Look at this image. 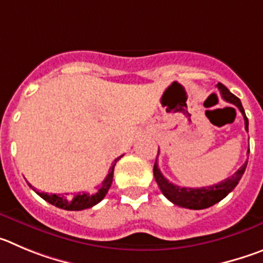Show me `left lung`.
<instances>
[{
	"mask_svg": "<svg viewBox=\"0 0 263 263\" xmlns=\"http://www.w3.org/2000/svg\"><path fill=\"white\" fill-rule=\"evenodd\" d=\"M216 86L220 90V93H221V97L226 99L227 102L233 103V105L241 111L243 120H245V129L248 131V128H249V122H248V118L247 115H245V111H243V107L242 105H241L240 99H238L235 94H232L223 84H220L219 82ZM248 153H249V151H248ZM247 165L248 161H245V164H243L235 174H232V176L228 177L227 179H224V181L219 182V183L216 184H212V186L199 189L181 187V186H177V184L167 181V179L162 176V173L160 172V169H158L157 158H156L155 166H153V174H155V179L156 182H157L161 193L164 194L170 202L174 203L176 205H179V207L190 208V210H203V208L211 207V205L216 204L217 202L224 199V198L237 186L241 177H242L243 172L247 169Z\"/></svg>",
	"mask_w": 263,
	"mask_h": 263,
	"instance_id": "1",
	"label": "left lung"
}]
</instances>
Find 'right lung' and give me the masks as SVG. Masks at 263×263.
Listing matches in <instances>:
<instances>
[{"label": "right lung", "instance_id": "obj_1", "mask_svg": "<svg viewBox=\"0 0 263 263\" xmlns=\"http://www.w3.org/2000/svg\"><path fill=\"white\" fill-rule=\"evenodd\" d=\"M123 157V155L120 157L115 158L112 165H111L110 170H108V174L106 176L105 181L101 183L99 186V190L97 191L96 194L90 193H79L76 195L70 196V198H67L64 195H58V194H47V193H40V191H36L35 189L32 190L40 196L43 198L46 202L51 203L55 207L63 208V210H68V211H81V210H86V208H90L93 205L98 204L101 200L103 199L107 194L108 189L111 187V183H112V177H114V167L117 165V161H119L120 158ZM32 187V186H31ZM68 195V194H65Z\"/></svg>", "mask_w": 263, "mask_h": 263}]
</instances>
